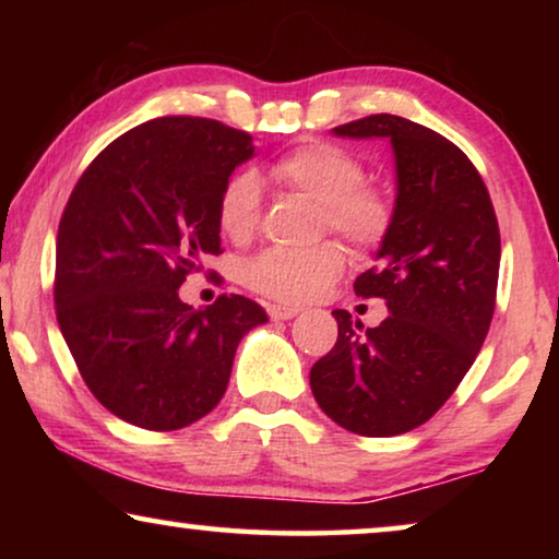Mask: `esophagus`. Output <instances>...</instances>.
I'll use <instances>...</instances> for the list:
<instances>
[{
  "mask_svg": "<svg viewBox=\"0 0 559 559\" xmlns=\"http://www.w3.org/2000/svg\"><path fill=\"white\" fill-rule=\"evenodd\" d=\"M266 310H270L272 320H293L300 312L297 308H289V305H270Z\"/></svg>",
  "mask_w": 559,
  "mask_h": 559,
  "instance_id": "obj_1",
  "label": "esophagus"
}]
</instances>
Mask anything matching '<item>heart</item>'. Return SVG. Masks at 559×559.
<instances>
[{"mask_svg": "<svg viewBox=\"0 0 559 559\" xmlns=\"http://www.w3.org/2000/svg\"><path fill=\"white\" fill-rule=\"evenodd\" d=\"M274 178L320 203L323 224L356 249H373L386 239L394 221V203L381 188L364 186V165L348 150L328 142L305 144L274 165ZM262 178L257 170H239L226 180L218 201V226L228 239L254 234L262 216ZM338 243L323 241L308 249L272 247L257 254L243 270L247 285L280 302H305L318 297L343 272Z\"/></svg>", "mask_w": 559, "mask_h": 559, "instance_id": "1", "label": "heart"}]
</instances>
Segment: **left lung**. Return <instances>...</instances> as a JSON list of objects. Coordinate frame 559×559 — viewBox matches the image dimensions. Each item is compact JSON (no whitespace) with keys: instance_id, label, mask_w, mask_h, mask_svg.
I'll return each mask as SVG.
<instances>
[{"instance_id":"8db88e82","label":"left lung","mask_w":559,"mask_h":559,"mask_svg":"<svg viewBox=\"0 0 559 559\" xmlns=\"http://www.w3.org/2000/svg\"><path fill=\"white\" fill-rule=\"evenodd\" d=\"M333 134L392 144L394 221L377 266L354 282L389 316L364 331L333 310L338 341L310 369V389L335 425L392 438L427 423L476 361L499 285V224L476 167L432 129L373 114Z\"/></svg>"}]
</instances>
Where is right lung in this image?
<instances>
[{
  "label": "right lung",
  "instance_id": "obj_1",
  "mask_svg": "<svg viewBox=\"0 0 559 559\" xmlns=\"http://www.w3.org/2000/svg\"><path fill=\"white\" fill-rule=\"evenodd\" d=\"M254 157L247 132L159 117L114 140L75 182L58 226L56 310L91 394L144 430H180L224 396L262 305L221 295L205 310L180 285L221 254L218 201Z\"/></svg>",
  "mask_w": 559,
  "mask_h": 559
}]
</instances>
